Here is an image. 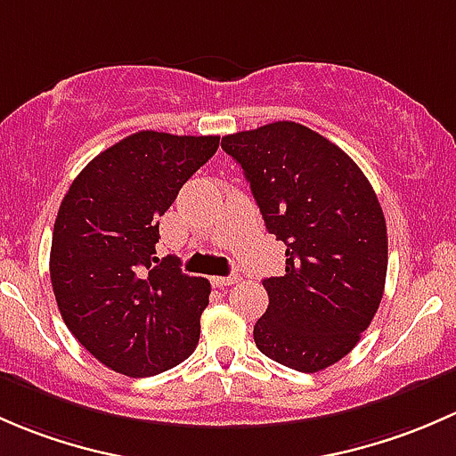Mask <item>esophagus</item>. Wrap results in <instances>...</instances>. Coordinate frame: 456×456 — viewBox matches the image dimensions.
I'll use <instances>...</instances> for the list:
<instances>
[{"mask_svg":"<svg viewBox=\"0 0 456 456\" xmlns=\"http://www.w3.org/2000/svg\"><path fill=\"white\" fill-rule=\"evenodd\" d=\"M213 285H217V288H228V285H234L239 281V274H230V276H215Z\"/></svg>","mask_w":456,"mask_h":456,"instance_id":"1","label":"esophagus"}]
</instances>
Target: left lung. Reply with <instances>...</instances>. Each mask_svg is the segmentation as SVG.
Returning a JSON list of instances; mask_svg holds the SVG:
<instances>
[{
	"mask_svg": "<svg viewBox=\"0 0 456 456\" xmlns=\"http://www.w3.org/2000/svg\"><path fill=\"white\" fill-rule=\"evenodd\" d=\"M222 149L288 248L283 276L263 279L270 303L256 346L303 373L331 367L358 345L384 294L388 237L373 186L340 147L292 120L224 135Z\"/></svg>",
	"mask_w": 456,
	"mask_h": 456,
	"instance_id": "obj_1",
	"label": "left lung"
}]
</instances>
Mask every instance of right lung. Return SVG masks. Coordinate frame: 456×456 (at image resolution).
<instances>
[{
  "label": "right lung",
  "mask_w": 456,
  "mask_h": 456,
  "mask_svg": "<svg viewBox=\"0 0 456 456\" xmlns=\"http://www.w3.org/2000/svg\"><path fill=\"white\" fill-rule=\"evenodd\" d=\"M217 135L138 131L98 153L61 201L50 279L68 330L105 367L149 378L200 342L210 283L156 256L159 217L215 156Z\"/></svg>",
  "instance_id": "1"
}]
</instances>
